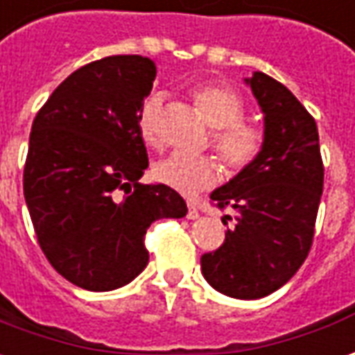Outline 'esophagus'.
<instances>
[{"mask_svg":"<svg viewBox=\"0 0 355 355\" xmlns=\"http://www.w3.org/2000/svg\"><path fill=\"white\" fill-rule=\"evenodd\" d=\"M201 216V212H199V207H197V202L187 201V218L195 220Z\"/></svg>","mask_w":355,"mask_h":355,"instance_id":"34e87169","label":"esophagus"}]
</instances>
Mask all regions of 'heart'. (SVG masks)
<instances>
[{"instance_id":"obj_1","label":"heart","mask_w":355,"mask_h":355,"mask_svg":"<svg viewBox=\"0 0 355 355\" xmlns=\"http://www.w3.org/2000/svg\"><path fill=\"white\" fill-rule=\"evenodd\" d=\"M191 100L205 123L214 131L212 148L226 172L236 175L259 158L265 146V133L257 125L243 123L245 104L238 92L224 85H202L191 92ZM160 98L150 96L139 110L137 129L148 146L158 145L156 116ZM156 180L182 195H195L212 187L218 180V166L207 156L170 154L154 166Z\"/></svg>"}]
</instances>
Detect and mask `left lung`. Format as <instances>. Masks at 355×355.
I'll use <instances>...</instances> for the list:
<instances>
[{
    "instance_id": "8db88e82",
    "label": "left lung",
    "mask_w": 355,
    "mask_h": 355,
    "mask_svg": "<svg viewBox=\"0 0 355 355\" xmlns=\"http://www.w3.org/2000/svg\"><path fill=\"white\" fill-rule=\"evenodd\" d=\"M265 119L255 162L210 193L226 239L201 257L202 276L220 294L259 300L297 272L311 249L322 193L319 131L311 114L282 83L255 71L245 79Z\"/></svg>"
}]
</instances>
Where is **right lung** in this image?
<instances>
[{"instance_id": "1", "label": "right lung", "mask_w": 355, "mask_h": 355, "mask_svg": "<svg viewBox=\"0 0 355 355\" xmlns=\"http://www.w3.org/2000/svg\"><path fill=\"white\" fill-rule=\"evenodd\" d=\"M156 65L110 55L71 73L36 114L24 201L50 265L71 284L110 292L145 270L154 220L183 218L172 187L139 180L148 168L137 116Z\"/></svg>"}]
</instances>
